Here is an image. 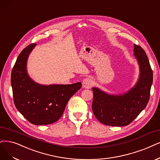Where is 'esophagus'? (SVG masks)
Segmentation results:
<instances>
[{
  "instance_id": "34e87169",
  "label": "esophagus",
  "mask_w": 160,
  "mask_h": 160,
  "mask_svg": "<svg viewBox=\"0 0 160 160\" xmlns=\"http://www.w3.org/2000/svg\"><path fill=\"white\" fill-rule=\"evenodd\" d=\"M93 85V80L90 78H86L84 79L83 82H82V86L86 88V89H90Z\"/></svg>"
}]
</instances>
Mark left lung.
<instances>
[{"instance_id": "obj_1", "label": "left lung", "mask_w": 160, "mask_h": 160, "mask_svg": "<svg viewBox=\"0 0 160 160\" xmlns=\"http://www.w3.org/2000/svg\"><path fill=\"white\" fill-rule=\"evenodd\" d=\"M134 55L140 67L137 83L128 92L110 95L93 88L92 110L96 119L103 125L125 127L131 123L148 103L153 82V72L144 50L134 45Z\"/></svg>"}]
</instances>
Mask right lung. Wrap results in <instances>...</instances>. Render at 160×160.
<instances>
[{
  "instance_id": "1",
  "label": "right lung",
  "mask_w": 160,
  "mask_h": 160,
  "mask_svg": "<svg viewBox=\"0 0 160 160\" xmlns=\"http://www.w3.org/2000/svg\"><path fill=\"white\" fill-rule=\"evenodd\" d=\"M32 43L20 53L11 73L14 103L16 109L33 125H49L63 114L70 98L82 87L81 82L72 84L41 85L28 74V57L35 46Z\"/></svg>"
}]
</instances>
